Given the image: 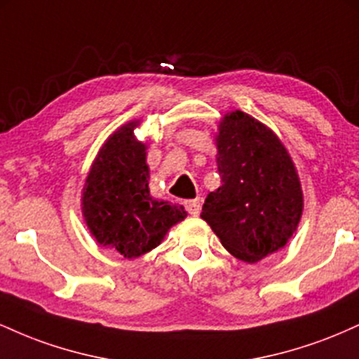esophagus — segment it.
I'll return each instance as SVG.
<instances>
[{"label": "esophagus", "mask_w": 359, "mask_h": 359, "mask_svg": "<svg viewBox=\"0 0 359 359\" xmlns=\"http://www.w3.org/2000/svg\"><path fill=\"white\" fill-rule=\"evenodd\" d=\"M185 209L191 216H197L201 212V201L199 199H192V201H185Z\"/></svg>", "instance_id": "obj_1"}]
</instances>
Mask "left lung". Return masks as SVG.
Segmentation results:
<instances>
[{
	"mask_svg": "<svg viewBox=\"0 0 359 359\" xmlns=\"http://www.w3.org/2000/svg\"><path fill=\"white\" fill-rule=\"evenodd\" d=\"M216 135L221 187L201 217L238 259L257 263L287 245L297 229L304 194L277 135L243 111L221 119Z\"/></svg>",
	"mask_w": 359,
	"mask_h": 359,
	"instance_id": "left-lung-1",
	"label": "left lung"
}]
</instances>
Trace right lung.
Wrapping results in <instances>:
<instances>
[{"label": "right lung", "instance_id": "1", "mask_svg": "<svg viewBox=\"0 0 359 359\" xmlns=\"http://www.w3.org/2000/svg\"><path fill=\"white\" fill-rule=\"evenodd\" d=\"M138 119L118 128L94 158L84 189L82 216L100 245L125 258L156 248L168 229L184 221V205L150 196L147 145L133 130Z\"/></svg>", "mask_w": 359, "mask_h": 359}]
</instances>
